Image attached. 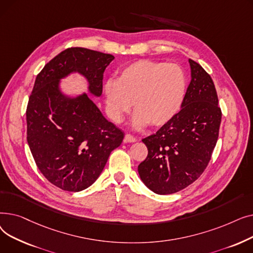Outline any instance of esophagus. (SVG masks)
<instances>
[{
  "instance_id": "obj_1",
  "label": "esophagus",
  "mask_w": 253,
  "mask_h": 253,
  "mask_svg": "<svg viewBox=\"0 0 253 253\" xmlns=\"http://www.w3.org/2000/svg\"><path fill=\"white\" fill-rule=\"evenodd\" d=\"M124 141L125 142H135L136 138L133 135H131V134H126L125 137H124Z\"/></svg>"
}]
</instances>
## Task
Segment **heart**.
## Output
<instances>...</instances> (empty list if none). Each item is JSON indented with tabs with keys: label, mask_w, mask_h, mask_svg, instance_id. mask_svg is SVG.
<instances>
[{
	"label": "heart",
	"mask_w": 253,
	"mask_h": 253,
	"mask_svg": "<svg viewBox=\"0 0 253 253\" xmlns=\"http://www.w3.org/2000/svg\"><path fill=\"white\" fill-rule=\"evenodd\" d=\"M187 91V76L177 64L142 59L120 71L117 80L103 86L105 108L110 119L119 124L131 110L134 128L151 124L160 127L175 117Z\"/></svg>",
	"instance_id": "obj_1"
}]
</instances>
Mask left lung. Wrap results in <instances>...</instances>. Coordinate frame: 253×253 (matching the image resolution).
<instances>
[{"mask_svg": "<svg viewBox=\"0 0 253 253\" xmlns=\"http://www.w3.org/2000/svg\"><path fill=\"white\" fill-rule=\"evenodd\" d=\"M191 83L180 111L155 134L142 139L149 154L138 165L140 179L158 195L179 192L207 167L218 138L221 111L211 77L189 59Z\"/></svg>", "mask_w": 253, "mask_h": 253, "instance_id": "8db88e82", "label": "left lung"}]
</instances>
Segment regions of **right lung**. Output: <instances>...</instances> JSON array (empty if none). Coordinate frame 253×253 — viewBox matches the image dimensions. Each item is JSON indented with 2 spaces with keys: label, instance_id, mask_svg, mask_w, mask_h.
Masks as SVG:
<instances>
[{
  "label": "right lung",
  "instance_id": "right-lung-1",
  "mask_svg": "<svg viewBox=\"0 0 253 253\" xmlns=\"http://www.w3.org/2000/svg\"><path fill=\"white\" fill-rule=\"evenodd\" d=\"M114 59L98 51L69 48L36 78L26 109V138L39 170L61 190L89 188L124 138L86 92L66 94L61 80L79 74L87 81L89 94L99 97L103 73Z\"/></svg>",
  "mask_w": 253,
  "mask_h": 253
}]
</instances>
